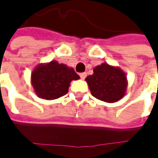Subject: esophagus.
Returning a JSON list of instances; mask_svg holds the SVG:
<instances>
[{
	"label": "esophagus",
	"mask_w": 158,
	"mask_h": 158,
	"mask_svg": "<svg viewBox=\"0 0 158 158\" xmlns=\"http://www.w3.org/2000/svg\"><path fill=\"white\" fill-rule=\"evenodd\" d=\"M79 76H80V79H85V78L87 77V73H85V72L84 73H80Z\"/></svg>",
	"instance_id": "1"
}]
</instances>
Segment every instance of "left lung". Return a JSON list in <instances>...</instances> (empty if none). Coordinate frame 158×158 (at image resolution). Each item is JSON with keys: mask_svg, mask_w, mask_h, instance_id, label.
I'll return each mask as SVG.
<instances>
[{"mask_svg": "<svg viewBox=\"0 0 158 158\" xmlns=\"http://www.w3.org/2000/svg\"><path fill=\"white\" fill-rule=\"evenodd\" d=\"M86 82L91 95L105 102H116L123 99L127 89V77L119 67L102 63L93 69V74L88 76Z\"/></svg>", "mask_w": 158, "mask_h": 158, "instance_id": "8db88e82", "label": "left lung"}]
</instances>
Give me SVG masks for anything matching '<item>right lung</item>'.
Returning a JSON list of instances; mask_svg holds the SVG:
<instances>
[{
  "mask_svg": "<svg viewBox=\"0 0 158 158\" xmlns=\"http://www.w3.org/2000/svg\"><path fill=\"white\" fill-rule=\"evenodd\" d=\"M79 79L72 68L56 60L37 65L31 74V83L35 94L45 100H55L66 95L70 82Z\"/></svg>",
  "mask_w": 158,
  "mask_h": 158,
  "instance_id": "1",
  "label": "right lung"
}]
</instances>
